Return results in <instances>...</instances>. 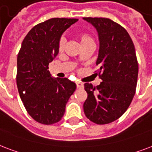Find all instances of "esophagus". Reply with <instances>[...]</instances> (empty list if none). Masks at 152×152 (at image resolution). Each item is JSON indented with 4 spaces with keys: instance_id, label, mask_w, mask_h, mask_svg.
<instances>
[{
    "instance_id": "esophagus-1",
    "label": "esophagus",
    "mask_w": 152,
    "mask_h": 152,
    "mask_svg": "<svg viewBox=\"0 0 152 152\" xmlns=\"http://www.w3.org/2000/svg\"><path fill=\"white\" fill-rule=\"evenodd\" d=\"M76 87H77V88H79V89L83 88V84L82 83L76 82Z\"/></svg>"
}]
</instances>
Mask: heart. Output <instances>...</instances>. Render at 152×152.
I'll return each instance as SVG.
<instances>
[{
    "label": "heart",
    "instance_id": "1",
    "mask_svg": "<svg viewBox=\"0 0 152 152\" xmlns=\"http://www.w3.org/2000/svg\"><path fill=\"white\" fill-rule=\"evenodd\" d=\"M76 37H77V39L80 41V44L81 46H83V45H86V44H93V40H92V38L88 33H78L76 34ZM65 40L64 38H61L60 40H59L58 43V50L60 52H61L62 50H64V48H65Z\"/></svg>",
    "mask_w": 152,
    "mask_h": 152
}]
</instances>
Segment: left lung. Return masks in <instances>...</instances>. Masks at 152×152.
Segmentation results:
<instances>
[{"label":"left lung","mask_w":152,"mask_h":152,"mask_svg":"<svg viewBox=\"0 0 152 152\" xmlns=\"http://www.w3.org/2000/svg\"><path fill=\"white\" fill-rule=\"evenodd\" d=\"M97 29L99 51L97 87L84 84L87 98L83 111L88 119L99 125L114 122L129 108L136 91L138 63L135 48L127 31L106 18H83Z\"/></svg>","instance_id":"8db88e82"}]
</instances>
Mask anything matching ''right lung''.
I'll list each match as a JSON object with an SVG mask.
<instances>
[{"mask_svg": "<svg viewBox=\"0 0 152 152\" xmlns=\"http://www.w3.org/2000/svg\"><path fill=\"white\" fill-rule=\"evenodd\" d=\"M77 18H53L33 27L17 58L16 83L27 112L44 125L61 120L76 85L67 78L54 79L48 65L58 53L61 34Z\"/></svg>", "mask_w": 152, "mask_h": 152, "instance_id": "right-lung-1", "label": "right lung"}]
</instances>
